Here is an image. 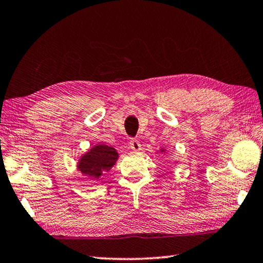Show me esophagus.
Listing matches in <instances>:
<instances>
[{
    "label": "esophagus",
    "mask_w": 263,
    "mask_h": 263,
    "mask_svg": "<svg viewBox=\"0 0 263 263\" xmlns=\"http://www.w3.org/2000/svg\"><path fill=\"white\" fill-rule=\"evenodd\" d=\"M129 146L134 151H140L141 150V143L136 138H132L129 142Z\"/></svg>",
    "instance_id": "obj_1"
}]
</instances>
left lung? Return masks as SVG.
Instances as JSON below:
<instances>
[{"mask_svg":"<svg viewBox=\"0 0 263 263\" xmlns=\"http://www.w3.org/2000/svg\"><path fill=\"white\" fill-rule=\"evenodd\" d=\"M162 151H163V150H161V152H162Z\"/></svg>","mask_w":263,"mask_h":263,"instance_id":"8db88e82","label":"left lung"}]
</instances>
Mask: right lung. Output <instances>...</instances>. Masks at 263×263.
<instances>
[{
  "label": "right lung",
  "mask_w": 263,
  "mask_h": 263,
  "mask_svg": "<svg viewBox=\"0 0 263 263\" xmlns=\"http://www.w3.org/2000/svg\"><path fill=\"white\" fill-rule=\"evenodd\" d=\"M116 148L108 145H95L78 162V170L83 175L97 180L104 173L108 172L118 159Z\"/></svg>",
  "instance_id": "right-lung-1"
}]
</instances>
